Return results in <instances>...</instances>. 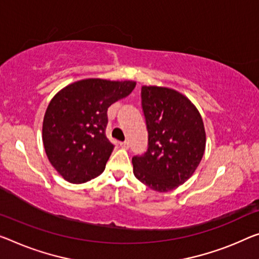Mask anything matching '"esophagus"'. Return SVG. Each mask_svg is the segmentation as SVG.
Returning <instances> with one entry per match:
<instances>
[{
    "instance_id": "obj_1",
    "label": "esophagus",
    "mask_w": 259,
    "mask_h": 259,
    "mask_svg": "<svg viewBox=\"0 0 259 259\" xmlns=\"http://www.w3.org/2000/svg\"><path fill=\"white\" fill-rule=\"evenodd\" d=\"M120 146H121L124 149H128V148H130V142L126 140V141H124V142H121Z\"/></svg>"
}]
</instances>
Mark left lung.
<instances>
[{"instance_id":"1","label":"left lung","mask_w":259,"mask_h":259,"mask_svg":"<svg viewBox=\"0 0 259 259\" xmlns=\"http://www.w3.org/2000/svg\"><path fill=\"white\" fill-rule=\"evenodd\" d=\"M141 103L148 149L132 158L133 174L157 192H169L192 176L206 147L202 118L190 99L165 87L143 85Z\"/></svg>"}]
</instances>
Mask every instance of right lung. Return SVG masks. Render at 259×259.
I'll return each mask as SVG.
<instances>
[{
    "mask_svg": "<svg viewBox=\"0 0 259 259\" xmlns=\"http://www.w3.org/2000/svg\"><path fill=\"white\" fill-rule=\"evenodd\" d=\"M135 85L134 81L85 78L52 98L44 116L42 143L63 180L81 184L104 171L114 147L105 135L107 109Z\"/></svg>",
    "mask_w": 259,
    "mask_h": 259,
    "instance_id": "obj_1",
    "label": "right lung"
}]
</instances>
